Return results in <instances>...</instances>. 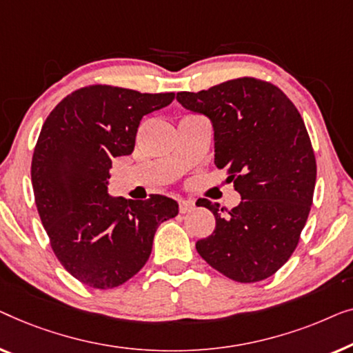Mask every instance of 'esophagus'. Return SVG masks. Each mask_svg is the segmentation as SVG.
Segmentation results:
<instances>
[{
    "label": "esophagus",
    "instance_id": "obj_1",
    "mask_svg": "<svg viewBox=\"0 0 353 353\" xmlns=\"http://www.w3.org/2000/svg\"><path fill=\"white\" fill-rule=\"evenodd\" d=\"M193 208H195V203L192 200H181L179 201V211L182 212V214H185V212H190Z\"/></svg>",
    "mask_w": 353,
    "mask_h": 353
}]
</instances>
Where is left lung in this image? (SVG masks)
<instances>
[{
    "label": "left lung",
    "mask_w": 353,
    "mask_h": 353,
    "mask_svg": "<svg viewBox=\"0 0 353 353\" xmlns=\"http://www.w3.org/2000/svg\"><path fill=\"white\" fill-rule=\"evenodd\" d=\"M177 101L210 118L216 166L241 195L227 214L206 198L196 201L216 217L198 254L230 280H265L294 252L314 200L316 161L304 120L280 88L251 77L177 92Z\"/></svg>",
    "instance_id": "8db88e82"
}]
</instances>
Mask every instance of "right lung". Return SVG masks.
<instances>
[{
	"label": "right lung",
	"mask_w": 353,
	"mask_h": 353,
	"mask_svg": "<svg viewBox=\"0 0 353 353\" xmlns=\"http://www.w3.org/2000/svg\"><path fill=\"white\" fill-rule=\"evenodd\" d=\"M174 101V92L142 94L91 84L54 107L32 158L38 214L59 262L83 285L117 288L145 265L158 225L179 212L165 195L110 196L112 160L131 155L143 115Z\"/></svg>",
	"instance_id": "1"
}]
</instances>
